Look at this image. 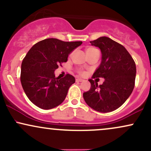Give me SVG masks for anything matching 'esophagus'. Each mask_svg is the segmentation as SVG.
I'll return each mask as SVG.
<instances>
[{"instance_id": "esophagus-1", "label": "esophagus", "mask_w": 151, "mask_h": 151, "mask_svg": "<svg viewBox=\"0 0 151 151\" xmlns=\"http://www.w3.org/2000/svg\"><path fill=\"white\" fill-rule=\"evenodd\" d=\"M82 79H80V78H77V79H76V81H77V82H81V81H83Z\"/></svg>"}]
</instances>
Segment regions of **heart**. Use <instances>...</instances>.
I'll use <instances>...</instances> for the list:
<instances>
[{
	"mask_svg": "<svg viewBox=\"0 0 151 151\" xmlns=\"http://www.w3.org/2000/svg\"><path fill=\"white\" fill-rule=\"evenodd\" d=\"M96 50H96V49H95V48H93V47H89V48H87V49H86V53L92 52H93V51H96ZM77 72H78V74H79V75H84V71H82V70H77Z\"/></svg>",
	"mask_w": 151,
	"mask_h": 151,
	"instance_id": "obj_1",
	"label": "heart"
}]
</instances>
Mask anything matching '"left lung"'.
Instances as JSON below:
<instances>
[{"instance_id": "8db88e82", "label": "left lung", "mask_w": 151, "mask_h": 151, "mask_svg": "<svg viewBox=\"0 0 151 151\" xmlns=\"http://www.w3.org/2000/svg\"><path fill=\"white\" fill-rule=\"evenodd\" d=\"M101 50V65L89 79L91 88L83 93L84 101L95 111L107 113L121 106L132 93L135 86L136 67L134 60L122 45L107 37L90 41ZM105 79L98 86L95 78Z\"/></svg>"}]
</instances>
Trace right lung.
Returning <instances> with one entry per match:
<instances>
[{"label":"right lung","mask_w":151,"mask_h":151,"mask_svg":"<svg viewBox=\"0 0 151 151\" xmlns=\"http://www.w3.org/2000/svg\"><path fill=\"white\" fill-rule=\"evenodd\" d=\"M81 44V41L65 42L48 38L30 48L22 60L20 81L27 98L35 105L51 109L64 101L75 79L70 74L62 79L55 77L54 72Z\"/></svg>","instance_id":"obj_1"}]
</instances>
